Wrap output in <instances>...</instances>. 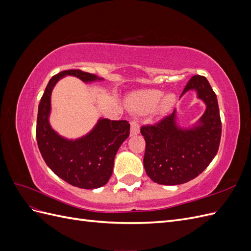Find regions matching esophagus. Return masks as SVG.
Here are the masks:
<instances>
[{"instance_id":"obj_1","label":"esophagus","mask_w":251,"mask_h":251,"mask_svg":"<svg viewBox=\"0 0 251 251\" xmlns=\"http://www.w3.org/2000/svg\"><path fill=\"white\" fill-rule=\"evenodd\" d=\"M140 132V127H139V125L136 120H133L131 121V130H130V133H131V136H135L139 134Z\"/></svg>"}]
</instances>
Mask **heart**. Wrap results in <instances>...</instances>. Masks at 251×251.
<instances>
[{
	"label": "heart",
	"instance_id": "heart-1",
	"mask_svg": "<svg viewBox=\"0 0 251 251\" xmlns=\"http://www.w3.org/2000/svg\"><path fill=\"white\" fill-rule=\"evenodd\" d=\"M126 103L127 109L134 113L144 114L157 108L159 114L166 115L176 107L177 96L174 93L163 96L162 91L146 90L128 95Z\"/></svg>",
	"mask_w": 251,
	"mask_h": 251
}]
</instances>
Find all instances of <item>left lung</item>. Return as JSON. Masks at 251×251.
Here are the masks:
<instances>
[{
  "mask_svg": "<svg viewBox=\"0 0 251 251\" xmlns=\"http://www.w3.org/2000/svg\"><path fill=\"white\" fill-rule=\"evenodd\" d=\"M189 91L205 104L204 113L195 124L182 126L175 110L158 125L140 130L146 140L144 170L158 184L178 185L191 181L217 155L222 133L217 95L208 80L200 75L191 78L181 96Z\"/></svg>",
  "mask_w": 251,
  "mask_h": 251,
  "instance_id": "left-lung-1",
  "label": "left lung"
}]
</instances>
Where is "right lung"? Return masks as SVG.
Instances as JSON below:
<instances>
[{
    "label": "right lung",
    "mask_w": 251,
    "mask_h": 251,
    "mask_svg": "<svg viewBox=\"0 0 251 251\" xmlns=\"http://www.w3.org/2000/svg\"><path fill=\"white\" fill-rule=\"evenodd\" d=\"M74 76L86 83L102 81V77L80 70H67L53 76L45 89L39 104L36 140L49 169L68 183L94 189L108 183L114 159L123 142L130 135L126 120L100 117L92 130L81 137L69 139L59 135L50 125L51 94L59 79Z\"/></svg>",
    "instance_id": "obj_1"
}]
</instances>
